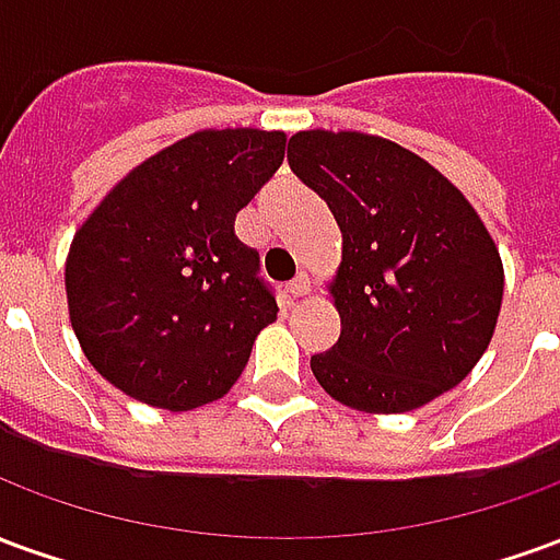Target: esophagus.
Masks as SVG:
<instances>
[{
	"label": "esophagus",
	"mask_w": 560,
	"mask_h": 560,
	"mask_svg": "<svg viewBox=\"0 0 560 560\" xmlns=\"http://www.w3.org/2000/svg\"><path fill=\"white\" fill-rule=\"evenodd\" d=\"M284 293H288L291 300H300V296H305V293H308V279H305V276H296V279L288 284V291Z\"/></svg>",
	"instance_id": "1"
}]
</instances>
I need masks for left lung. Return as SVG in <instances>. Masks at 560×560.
<instances>
[{"label":"left lung","instance_id":"obj_1","mask_svg":"<svg viewBox=\"0 0 560 560\" xmlns=\"http://www.w3.org/2000/svg\"><path fill=\"white\" fill-rule=\"evenodd\" d=\"M291 171L341 231L329 284L339 341L312 357L329 396L365 413H405L465 381L492 341L504 267L465 195L393 140L300 131Z\"/></svg>","mask_w":560,"mask_h":560}]
</instances>
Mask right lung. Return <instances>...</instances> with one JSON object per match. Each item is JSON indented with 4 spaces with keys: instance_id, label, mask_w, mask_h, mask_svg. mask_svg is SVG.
Listing matches in <instances>:
<instances>
[{
    "instance_id": "add662e5",
    "label": "right lung",
    "mask_w": 560,
    "mask_h": 560,
    "mask_svg": "<svg viewBox=\"0 0 560 560\" xmlns=\"http://www.w3.org/2000/svg\"><path fill=\"white\" fill-rule=\"evenodd\" d=\"M281 131H197L128 173L71 243L66 293L86 360L152 408L191 411L243 375L276 320L233 219L284 159Z\"/></svg>"
}]
</instances>
